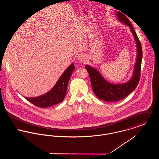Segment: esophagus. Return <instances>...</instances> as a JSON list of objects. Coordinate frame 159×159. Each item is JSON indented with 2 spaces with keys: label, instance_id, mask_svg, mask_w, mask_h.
Returning <instances> with one entry per match:
<instances>
[{
  "label": "esophagus",
  "instance_id": "1",
  "mask_svg": "<svg viewBox=\"0 0 159 159\" xmlns=\"http://www.w3.org/2000/svg\"><path fill=\"white\" fill-rule=\"evenodd\" d=\"M78 60L79 61V62L83 64V63H85L87 61V58L86 57L85 55L84 54H80L78 57Z\"/></svg>",
  "mask_w": 159,
  "mask_h": 159
}]
</instances>
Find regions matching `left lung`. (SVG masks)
Wrapping results in <instances>:
<instances>
[{"instance_id": "left-lung-1", "label": "left lung", "mask_w": 159, "mask_h": 159, "mask_svg": "<svg viewBox=\"0 0 159 159\" xmlns=\"http://www.w3.org/2000/svg\"><path fill=\"white\" fill-rule=\"evenodd\" d=\"M115 14L120 23L130 27L135 42L137 54L132 75L129 81L123 83H111L106 80L97 68L89 65L85 66L89 75L91 85L94 93L97 98L106 102L120 100L135 89L140 78L141 65L143 57L141 45L132 24L121 12L116 11Z\"/></svg>"}]
</instances>
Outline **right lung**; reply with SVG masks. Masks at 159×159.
<instances>
[{"instance_id": "1", "label": "right lung", "mask_w": 159, "mask_h": 159, "mask_svg": "<svg viewBox=\"0 0 159 159\" xmlns=\"http://www.w3.org/2000/svg\"><path fill=\"white\" fill-rule=\"evenodd\" d=\"M74 70L75 66L72 63L64 71L54 87L45 94L35 97H24V98L32 104L40 108L51 107L62 102L66 95L68 81Z\"/></svg>"}]
</instances>
